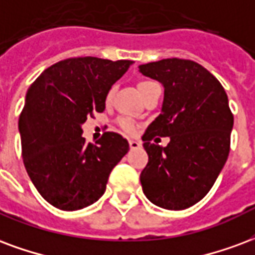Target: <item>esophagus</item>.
<instances>
[{
	"mask_svg": "<svg viewBox=\"0 0 255 255\" xmlns=\"http://www.w3.org/2000/svg\"><path fill=\"white\" fill-rule=\"evenodd\" d=\"M129 147H131V150H136V148H140V147H142V143L131 139V140H129Z\"/></svg>",
	"mask_w": 255,
	"mask_h": 255,
	"instance_id": "esophagus-1",
	"label": "esophagus"
}]
</instances>
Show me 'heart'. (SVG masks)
Returning a JSON list of instances; mask_svg holds the SVG:
<instances>
[{"label":"heart","mask_w":255,"mask_h":255,"mask_svg":"<svg viewBox=\"0 0 255 255\" xmlns=\"http://www.w3.org/2000/svg\"><path fill=\"white\" fill-rule=\"evenodd\" d=\"M152 84H155V82H151V81H140L139 84H137V89H139V92H140V94L144 92V90L150 86V85ZM113 92H115V89L113 88H111V89L108 90V93H107V103H109L111 100H112L113 97ZM119 126H120V128H122L123 131L124 132H127V133H133L135 131H136V123L132 122V120H129V119H126V118H123V119H119Z\"/></svg>","instance_id":"obj_1"}]
</instances>
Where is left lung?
<instances>
[{"instance_id": "8db88e82", "label": "left lung", "mask_w": 255, "mask_h": 255, "mask_svg": "<svg viewBox=\"0 0 255 255\" xmlns=\"http://www.w3.org/2000/svg\"><path fill=\"white\" fill-rule=\"evenodd\" d=\"M139 70L165 88L162 113L142 137L148 155L140 173L143 193L162 208H189L214 186L228 158L234 116L227 94L193 60L169 58ZM155 136H170L171 142L151 143Z\"/></svg>"}]
</instances>
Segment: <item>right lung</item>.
<instances>
[{"instance_id": "add662e5", "label": "right lung", "mask_w": 255, "mask_h": 255, "mask_svg": "<svg viewBox=\"0 0 255 255\" xmlns=\"http://www.w3.org/2000/svg\"><path fill=\"white\" fill-rule=\"evenodd\" d=\"M132 62L94 56L50 66L28 88L18 118L24 166L41 197L63 211L93 204L129 150L127 139L104 132L86 143L81 126L105 109L107 93Z\"/></svg>"}]
</instances>
